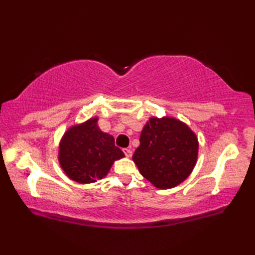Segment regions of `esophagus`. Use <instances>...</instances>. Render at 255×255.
I'll list each match as a JSON object with an SVG mask.
<instances>
[{"instance_id": "esophagus-1", "label": "esophagus", "mask_w": 255, "mask_h": 255, "mask_svg": "<svg viewBox=\"0 0 255 255\" xmlns=\"http://www.w3.org/2000/svg\"><path fill=\"white\" fill-rule=\"evenodd\" d=\"M123 151H124L125 155H126V158H131V155H132V151H131L130 149H124Z\"/></svg>"}]
</instances>
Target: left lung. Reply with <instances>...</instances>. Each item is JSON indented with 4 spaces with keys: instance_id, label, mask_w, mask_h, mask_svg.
Here are the masks:
<instances>
[{
    "instance_id": "left-lung-1",
    "label": "left lung",
    "mask_w": 255,
    "mask_h": 255,
    "mask_svg": "<svg viewBox=\"0 0 255 255\" xmlns=\"http://www.w3.org/2000/svg\"><path fill=\"white\" fill-rule=\"evenodd\" d=\"M139 141L132 160L141 175L156 188L177 186L196 164V133L174 117H151L142 128Z\"/></svg>"
}]
</instances>
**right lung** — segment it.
<instances>
[{
  "label": "right lung",
  "mask_w": 255,
  "mask_h": 255,
  "mask_svg": "<svg viewBox=\"0 0 255 255\" xmlns=\"http://www.w3.org/2000/svg\"><path fill=\"white\" fill-rule=\"evenodd\" d=\"M99 118H90L73 125L64 132L59 143L58 160L67 176L80 184L102 180L116 160L125 156L110 133L97 126Z\"/></svg>",
  "instance_id": "right-lung-1"
}]
</instances>
